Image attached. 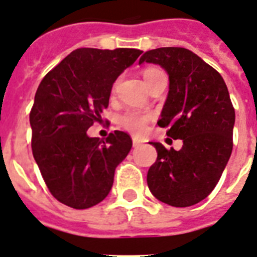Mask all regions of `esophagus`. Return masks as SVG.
<instances>
[{
	"mask_svg": "<svg viewBox=\"0 0 257 257\" xmlns=\"http://www.w3.org/2000/svg\"><path fill=\"white\" fill-rule=\"evenodd\" d=\"M132 141H133V146H135V148H137V146H140V145H141V144H142L141 140L137 139V137H133Z\"/></svg>",
	"mask_w": 257,
	"mask_h": 257,
	"instance_id": "34e87169",
	"label": "esophagus"
}]
</instances>
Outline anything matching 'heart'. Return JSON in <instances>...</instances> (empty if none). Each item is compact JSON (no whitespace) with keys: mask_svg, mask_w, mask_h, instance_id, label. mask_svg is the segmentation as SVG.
<instances>
[{"mask_svg":"<svg viewBox=\"0 0 257 257\" xmlns=\"http://www.w3.org/2000/svg\"><path fill=\"white\" fill-rule=\"evenodd\" d=\"M158 73H162L161 70L155 68H149L144 72V79L145 82H148L149 79L153 78L154 75H157ZM152 120V115L149 113H142L139 111H128L122 113L120 117H118V122L121 125L122 128H125L129 132L136 133V135H141L146 131V126H148V122Z\"/></svg>","mask_w":257,"mask_h":257,"instance_id":"heart-1","label":"heart"}]
</instances>
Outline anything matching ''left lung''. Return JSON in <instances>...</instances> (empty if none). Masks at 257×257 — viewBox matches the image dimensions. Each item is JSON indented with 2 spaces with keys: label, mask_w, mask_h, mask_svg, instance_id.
<instances>
[{
  "label": "left lung",
  "mask_w": 257,
  "mask_h": 257,
  "mask_svg": "<svg viewBox=\"0 0 257 257\" xmlns=\"http://www.w3.org/2000/svg\"><path fill=\"white\" fill-rule=\"evenodd\" d=\"M142 62L159 65L169 74V94L158 124L170 126L167 136L183 141L180 150L149 142L158 153L148 172L149 189L167 205H195L214 189L232 152L235 111L227 86L189 49H152L141 56Z\"/></svg>",
  "instance_id": "left-lung-1"
}]
</instances>
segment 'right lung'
Here are the masks:
<instances>
[{"label":"right lung","instance_id":"obj_1","mask_svg":"<svg viewBox=\"0 0 257 257\" xmlns=\"http://www.w3.org/2000/svg\"><path fill=\"white\" fill-rule=\"evenodd\" d=\"M142 51L78 48L40 82L30 113L32 154L53 197L74 209L103 201L115 170L132 149L126 133L105 141L87 129L108 107L113 82Z\"/></svg>","mask_w":257,"mask_h":257}]
</instances>
